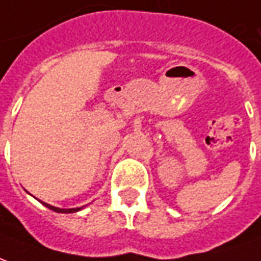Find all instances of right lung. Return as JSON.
Instances as JSON below:
<instances>
[{
	"label": "right lung",
	"mask_w": 261,
	"mask_h": 261,
	"mask_svg": "<svg viewBox=\"0 0 261 261\" xmlns=\"http://www.w3.org/2000/svg\"><path fill=\"white\" fill-rule=\"evenodd\" d=\"M41 204H44L47 208H50V210L55 211V213H62V214H70V213H76V211L82 210L83 207H76V208H60V207H54L48 204V203H44V201H41Z\"/></svg>",
	"instance_id": "right-lung-1"
}]
</instances>
